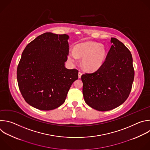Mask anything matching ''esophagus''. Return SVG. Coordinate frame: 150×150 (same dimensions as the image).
Masks as SVG:
<instances>
[{
	"label": "esophagus",
	"instance_id": "obj_1",
	"mask_svg": "<svg viewBox=\"0 0 150 150\" xmlns=\"http://www.w3.org/2000/svg\"><path fill=\"white\" fill-rule=\"evenodd\" d=\"M82 75V73L81 72H78V78H81Z\"/></svg>",
	"mask_w": 150,
	"mask_h": 150
}]
</instances>
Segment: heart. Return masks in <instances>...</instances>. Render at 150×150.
<instances>
[{
  "mask_svg": "<svg viewBox=\"0 0 150 150\" xmlns=\"http://www.w3.org/2000/svg\"><path fill=\"white\" fill-rule=\"evenodd\" d=\"M69 59L76 63L78 58H83L82 64L85 69L94 71L100 68L106 58V49L100 43L95 42H87L77 45L74 52L68 55Z\"/></svg>",
  "mask_w": 150,
  "mask_h": 150,
  "instance_id": "1",
  "label": "heart"
}]
</instances>
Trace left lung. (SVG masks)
I'll list each match as a JSON object with an SVG mask.
<instances>
[{
	"label": "left lung",
	"instance_id": "8db88e82",
	"mask_svg": "<svg viewBox=\"0 0 150 150\" xmlns=\"http://www.w3.org/2000/svg\"><path fill=\"white\" fill-rule=\"evenodd\" d=\"M111 42L112 45L103 65L81 76L86 104L99 111H110L123 104L129 96L134 79L129 49L115 38Z\"/></svg>",
	"mask_w": 150,
	"mask_h": 150
}]
</instances>
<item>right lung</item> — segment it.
<instances>
[{
    "instance_id": "obj_1",
    "label": "right lung",
    "mask_w": 150,
    "mask_h": 150,
    "mask_svg": "<svg viewBox=\"0 0 150 150\" xmlns=\"http://www.w3.org/2000/svg\"><path fill=\"white\" fill-rule=\"evenodd\" d=\"M68 35L43 33L27 45L17 68V80L25 101L40 110L62 105L78 71L68 69Z\"/></svg>"
}]
</instances>
